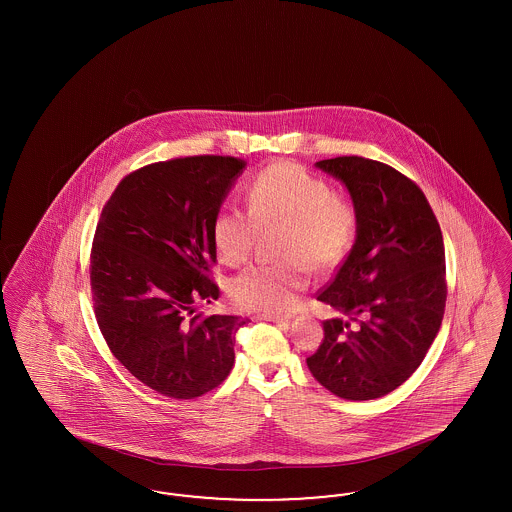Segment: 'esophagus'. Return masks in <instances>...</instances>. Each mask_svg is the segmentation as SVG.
<instances>
[{
    "instance_id": "1",
    "label": "esophagus",
    "mask_w": 512,
    "mask_h": 512,
    "mask_svg": "<svg viewBox=\"0 0 512 512\" xmlns=\"http://www.w3.org/2000/svg\"><path fill=\"white\" fill-rule=\"evenodd\" d=\"M261 320H268V322H286L288 320V315H274V313H263V315H259Z\"/></svg>"
}]
</instances>
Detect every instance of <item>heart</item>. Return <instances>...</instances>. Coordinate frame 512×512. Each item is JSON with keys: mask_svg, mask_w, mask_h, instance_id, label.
Masks as SVG:
<instances>
[{"mask_svg": "<svg viewBox=\"0 0 512 512\" xmlns=\"http://www.w3.org/2000/svg\"><path fill=\"white\" fill-rule=\"evenodd\" d=\"M247 211L222 207L211 224L215 251L224 265H242L261 232L276 236L278 263L251 265L230 282L232 299L249 311H290L311 282V267L330 272L351 253L359 211L349 197L293 163H274L251 176Z\"/></svg>", "mask_w": 512, "mask_h": 512, "instance_id": "heart-1", "label": "heart"}]
</instances>
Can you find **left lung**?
Here are the masks:
<instances>
[{
    "instance_id": "obj_1",
    "label": "left lung",
    "mask_w": 512,
    "mask_h": 512,
    "mask_svg": "<svg viewBox=\"0 0 512 512\" xmlns=\"http://www.w3.org/2000/svg\"><path fill=\"white\" fill-rule=\"evenodd\" d=\"M359 211L351 253L317 293L341 317L307 366L341 399L368 401L399 388L424 361L445 311V249L422 190L390 165L357 155L318 161Z\"/></svg>"
}]
</instances>
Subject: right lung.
Segmentation results:
<instances>
[{"mask_svg": "<svg viewBox=\"0 0 512 512\" xmlns=\"http://www.w3.org/2000/svg\"><path fill=\"white\" fill-rule=\"evenodd\" d=\"M244 159L178 157L124 176L99 217L90 286L99 330L134 378L172 399L220 386L245 318L203 317L219 299L211 224Z\"/></svg>", "mask_w": 512, "mask_h": 512, "instance_id": "1", "label": "right lung"}]
</instances>
